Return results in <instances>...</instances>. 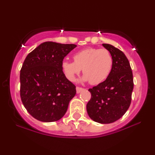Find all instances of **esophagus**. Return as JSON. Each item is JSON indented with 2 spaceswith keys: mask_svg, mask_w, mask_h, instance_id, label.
<instances>
[{
  "mask_svg": "<svg viewBox=\"0 0 155 155\" xmlns=\"http://www.w3.org/2000/svg\"><path fill=\"white\" fill-rule=\"evenodd\" d=\"M84 89L83 88H81V87H76V92H77L78 94H79V93H80L82 92V90H83Z\"/></svg>",
  "mask_w": 155,
  "mask_h": 155,
  "instance_id": "34e87169",
  "label": "esophagus"
}]
</instances>
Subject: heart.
Segmentation results:
<instances>
[{"instance_id": "b5f03b06", "label": "heart", "mask_w": 155, "mask_h": 155, "mask_svg": "<svg viewBox=\"0 0 155 155\" xmlns=\"http://www.w3.org/2000/svg\"><path fill=\"white\" fill-rule=\"evenodd\" d=\"M74 61L63 60L61 67L68 80H74L75 75L81 71L84 75L80 80L98 84L105 81L113 68V57L107 49L87 48L74 55Z\"/></svg>"}]
</instances>
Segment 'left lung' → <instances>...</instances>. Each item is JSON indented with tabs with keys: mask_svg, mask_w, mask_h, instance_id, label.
<instances>
[{
	"mask_svg": "<svg viewBox=\"0 0 155 155\" xmlns=\"http://www.w3.org/2000/svg\"><path fill=\"white\" fill-rule=\"evenodd\" d=\"M102 46L113 57V68L105 81L89 89L92 95L87 111L92 120L99 124L115 122L128 109L133 90V78L126 55L111 44Z\"/></svg>",
	"mask_w": 155,
	"mask_h": 155,
	"instance_id": "left-lung-1",
	"label": "left lung"
}]
</instances>
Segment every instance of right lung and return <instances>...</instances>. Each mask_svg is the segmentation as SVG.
Here are the masks:
<instances>
[{
    "label": "right lung",
    "instance_id": "1",
    "mask_svg": "<svg viewBox=\"0 0 155 155\" xmlns=\"http://www.w3.org/2000/svg\"><path fill=\"white\" fill-rule=\"evenodd\" d=\"M75 44L44 42L27 55L20 71V97L27 111L38 120L54 122L66 113L76 94L63 73V58Z\"/></svg>",
    "mask_w": 155,
    "mask_h": 155
}]
</instances>
